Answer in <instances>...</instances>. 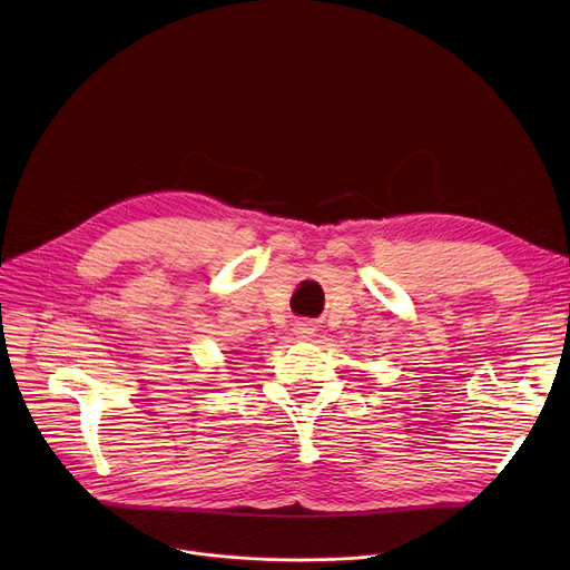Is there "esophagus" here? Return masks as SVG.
Instances as JSON below:
<instances>
[{
    "mask_svg": "<svg viewBox=\"0 0 570 570\" xmlns=\"http://www.w3.org/2000/svg\"><path fill=\"white\" fill-rule=\"evenodd\" d=\"M314 331H316V327L312 325V323H295V335H297V340H309V337H314Z\"/></svg>",
    "mask_w": 570,
    "mask_h": 570,
    "instance_id": "obj_1",
    "label": "esophagus"
}]
</instances>
